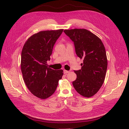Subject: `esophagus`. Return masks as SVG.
I'll return each instance as SVG.
<instances>
[{
  "mask_svg": "<svg viewBox=\"0 0 129 129\" xmlns=\"http://www.w3.org/2000/svg\"><path fill=\"white\" fill-rule=\"evenodd\" d=\"M70 73V71H68V70H64V73L65 74H67Z\"/></svg>",
  "mask_w": 129,
  "mask_h": 129,
  "instance_id": "obj_1",
  "label": "esophagus"
}]
</instances>
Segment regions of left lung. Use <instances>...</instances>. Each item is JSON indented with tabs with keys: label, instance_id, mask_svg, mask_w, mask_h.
<instances>
[{
	"label": "left lung",
	"instance_id": "left-lung-1",
	"mask_svg": "<svg viewBox=\"0 0 129 129\" xmlns=\"http://www.w3.org/2000/svg\"><path fill=\"white\" fill-rule=\"evenodd\" d=\"M64 32L74 42L76 54L83 59L80 70L74 71L77 75L73 82L79 94L90 98L102 86L108 67L105 47L99 38L85 29L65 30Z\"/></svg>",
	"mask_w": 129,
	"mask_h": 129
}]
</instances>
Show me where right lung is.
<instances>
[{
	"instance_id": "obj_1",
	"label": "right lung",
	"mask_w": 129,
	"mask_h": 129,
	"mask_svg": "<svg viewBox=\"0 0 129 129\" xmlns=\"http://www.w3.org/2000/svg\"><path fill=\"white\" fill-rule=\"evenodd\" d=\"M63 31H42L27 40L21 51V70L28 89L42 99L50 97L55 91L63 70H54L48 67L55 43Z\"/></svg>"
}]
</instances>
